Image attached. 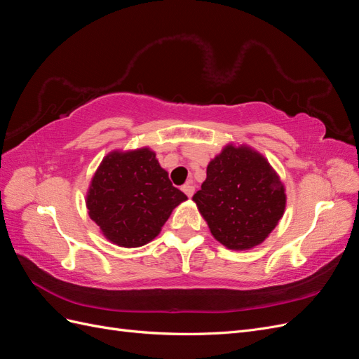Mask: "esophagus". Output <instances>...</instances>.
<instances>
[{"label":"esophagus","mask_w":359,"mask_h":359,"mask_svg":"<svg viewBox=\"0 0 359 359\" xmlns=\"http://www.w3.org/2000/svg\"><path fill=\"white\" fill-rule=\"evenodd\" d=\"M181 190L187 194L189 198H191L193 196V193H194V186L191 182H187V184H184V186L181 187Z\"/></svg>","instance_id":"obj_1"}]
</instances>
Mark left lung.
I'll list each match as a JSON object with an SVG mask.
<instances>
[{"label": "left lung", "mask_w": 359, "mask_h": 359, "mask_svg": "<svg viewBox=\"0 0 359 359\" xmlns=\"http://www.w3.org/2000/svg\"><path fill=\"white\" fill-rule=\"evenodd\" d=\"M193 201L212 236L232 250L266 240L286 208L283 182L268 160L247 145H226L206 168Z\"/></svg>", "instance_id": "8db88e82"}]
</instances>
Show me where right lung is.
<instances>
[{"instance_id":"right-lung-1","label":"right lung","mask_w":359,"mask_h":359,"mask_svg":"<svg viewBox=\"0 0 359 359\" xmlns=\"http://www.w3.org/2000/svg\"><path fill=\"white\" fill-rule=\"evenodd\" d=\"M187 199L172 186L149 148L112 151L91 180L86 208L102 233L119 247L153 241L172 210Z\"/></svg>"}]
</instances>
